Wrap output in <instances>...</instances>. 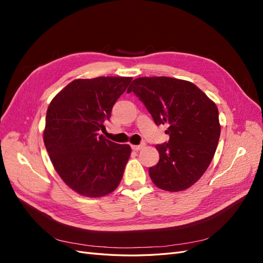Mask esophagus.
<instances>
[{
  "label": "esophagus",
  "mask_w": 263,
  "mask_h": 263,
  "mask_svg": "<svg viewBox=\"0 0 263 263\" xmlns=\"http://www.w3.org/2000/svg\"><path fill=\"white\" fill-rule=\"evenodd\" d=\"M144 147H145V145H132V149L133 150H136V151L142 149Z\"/></svg>",
  "instance_id": "obj_1"
}]
</instances>
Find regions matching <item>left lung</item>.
<instances>
[{"label":"left lung","mask_w":263,"mask_h":263,"mask_svg":"<svg viewBox=\"0 0 263 263\" xmlns=\"http://www.w3.org/2000/svg\"><path fill=\"white\" fill-rule=\"evenodd\" d=\"M134 92L156 125L166 124L169 141L157 145L159 162L149 176L159 189L179 192L192 186L209 168L220 136L218 109L190 81L169 77H142L133 81Z\"/></svg>","instance_id":"left-lung-1"}]
</instances>
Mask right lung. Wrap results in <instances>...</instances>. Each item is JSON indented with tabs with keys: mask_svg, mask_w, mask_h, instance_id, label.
Returning a JSON list of instances; mask_svg holds the SVG:
<instances>
[{
	"mask_svg": "<svg viewBox=\"0 0 263 263\" xmlns=\"http://www.w3.org/2000/svg\"><path fill=\"white\" fill-rule=\"evenodd\" d=\"M132 79H77L50 102L44 129L45 147L59 177L78 194L105 196L123 178L130 146L115 144L99 132L105 129L104 122Z\"/></svg>",
	"mask_w": 263,
	"mask_h": 263,
	"instance_id": "add662e5",
	"label": "right lung"
}]
</instances>
